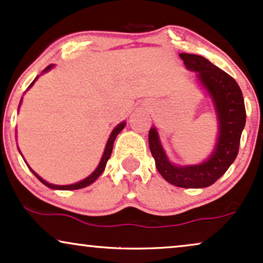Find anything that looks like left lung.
<instances>
[{
  "label": "left lung",
  "instance_id": "left-lung-1",
  "mask_svg": "<svg viewBox=\"0 0 263 263\" xmlns=\"http://www.w3.org/2000/svg\"><path fill=\"white\" fill-rule=\"evenodd\" d=\"M179 57L189 70L197 72L214 101L220 124L216 148L210 158L200 165L175 166L168 161L154 127L149 131V148L156 168L168 183L181 188H205L224 175L237 158L247 121L244 98L237 81L208 59L188 53H181Z\"/></svg>",
  "mask_w": 263,
  "mask_h": 263
}]
</instances>
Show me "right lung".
<instances>
[{
    "mask_svg": "<svg viewBox=\"0 0 263 263\" xmlns=\"http://www.w3.org/2000/svg\"><path fill=\"white\" fill-rule=\"evenodd\" d=\"M52 64L51 65H48L47 68L45 69V70H43V72L45 71H48L49 69H52ZM36 80V79H35ZM35 80L34 81L31 82V85L29 86V87H31L32 86V84H34L35 82ZM125 127V122H121V124H119L118 126H116V127L114 128V131L111 132V135H110V137H109V139H108V143H107V145H105V151H104V153H103V156H102V160H101V162H99V165H98V167L96 168L95 170V172H93V174H91L88 176L87 178H85V179H82V181H80V182H78V183H74V184H69V185H57V184H51V183H48V182H46L45 179H42L41 177H40L39 175H36L34 171H32V174H34L36 177H37L40 181L42 182L43 184L45 185H47L48 188H52V189H63V191H71V189H80V188H84V187H86V185H88V184H91V183H93V182L96 181V179H97L99 176H101V174L103 171H104V167H105V165H107V161L109 160V158H110V155H111V151H112V145H114V141H115V138H116V136H118L119 134H120V131L122 128Z\"/></svg>",
    "mask_w": 263,
    "mask_h": 263,
    "instance_id": "add662e5",
    "label": "right lung"
}]
</instances>
